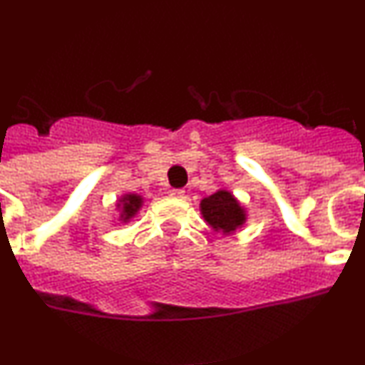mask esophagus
<instances>
[{
    "label": "esophagus",
    "mask_w": 365,
    "mask_h": 365,
    "mask_svg": "<svg viewBox=\"0 0 365 365\" xmlns=\"http://www.w3.org/2000/svg\"><path fill=\"white\" fill-rule=\"evenodd\" d=\"M170 194L173 197H185V190H183V188H173Z\"/></svg>",
    "instance_id": "obj_1"
}]
</instances>
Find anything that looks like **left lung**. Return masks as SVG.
Returning a JSON list of instances; mask_svg holds the SVG:
<instances>
[{
	"label": "left lung",
	"instance_id": "obj_1",
	"mask_svg": "<svg viewBox=\"0 0 365 365\" xmlns=\"http://www.w3.org/2000/svg\"><path fill=\"white\" fill-rule=\"evenodd\" d=\"M200 212L216 232L233 233L245 223V209L228 190H217L200 202Z\"/></svg>",
	"mask_w": 365,
	"mask_h": 365
}]
</instances>
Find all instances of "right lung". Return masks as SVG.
<instances>
[{
	"label": "right lung",
	"mask_w": 365,
	"mask_h": 365,
	"mask_svg": "<svg viewBox=\"0 0 365 365\" xmlns=\"http://www.w3.org/2000/svg\"><path fill=\"white\" fill-rule=\"evenodd\" d=\"M142 206V197L137 195V194H125L121 199L118 200V207L121 209V221L123 223H127V221L132 220L133 216L137 215V211H139Z\"/></svg>",
	"instance_id": "right-lung-1"
}]
</instances>
